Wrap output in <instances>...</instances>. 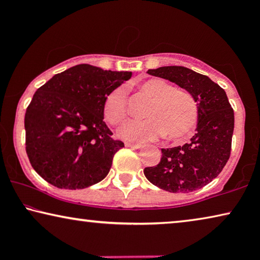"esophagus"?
Segmentation results:
<instances>
[{
  "instance_id": "obj_1",
  "label": "esophagus",
  "mask_w": 260,
  "mask_h": 260,
  "mask_svg": "<svg viewBox=\"0 0 260 260\" xmlns=\"http://www.w3.org/2000/svg\"><path fill=\"white\" fill-rule=\"evenodd\" d=\"M126 148H131V149H141L142 145L140 144H133V143H125Z\"/></svg>"
}]
</instances>
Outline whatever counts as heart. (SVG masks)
Wrapping results in <instances>:
<instances>
[{
  "instance_id": "1",
  "label": "heart",
  "mask_w": 260,
  "mask_h": 260,
  "mask_svg": "<svg viewBox=\"0 0 260 260\" xmlns=\"http://www.w3.org/2000/svg\"><path fill=\"white\" fill-rule=\"evenodd\" d=\"M138 88L151 99L144 112V120H130L118 130L126 142L145 143L165 136L180 141L193 133L198 122V104L189 92L176 90L172 84L150 78L141 81ZM104 116L112 125H119L127 117V99L124 87H117L106 97Z\"/></svg>"
}]
</instances>
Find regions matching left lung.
Wrapping results in <instances>:
<instances>
[{
  "instance_id": "8db88e82",
  "label": "left lung",
  "mask_w": 260,
  "mask_h": 260,
  "mask_svg": "<svg viewBox=\"0 0 260 260\" xmlns=\"http://www.w3.org/2000/svg\"><path fill=\"white\" fill-rule=\"evenodd\" d=\"M189 92L198 104L197 134L182 147L162 149L157 166L144 169L152 184L170 193H189L212 182L231 155L234 112L223 88L207 76L183 66L148 70Z\"/></svg>"
}]
</instances>
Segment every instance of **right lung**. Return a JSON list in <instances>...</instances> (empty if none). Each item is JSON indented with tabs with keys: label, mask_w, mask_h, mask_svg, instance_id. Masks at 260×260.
I'll return each mask as SVG.
<instances>
[{
	"label": "right lung",
	"mask_w": 260,
	"mask_h": 260,
	"mask_svg": "<svg viewBox=\"0 0 260 260\" xmlns=\"http://www.w3.org/2000/svg\"><path fill=\"white\" fill-rule=\"evenodd\" d=\"M131 74L81 63L38 88L24 129L28 158L42 179L61 189H83L108 175L124 143L103 120L104 103Z\"/></svg>",
	"instance_id": "right-lung-1"
}]
</instances>
